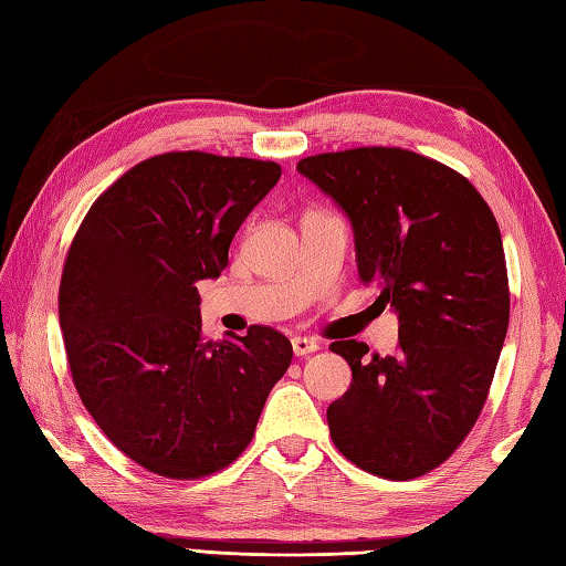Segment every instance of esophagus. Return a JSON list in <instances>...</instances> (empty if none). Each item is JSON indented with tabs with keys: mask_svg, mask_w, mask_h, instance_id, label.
I'll return each instance as SVG.
<instances>
[{
	"mask_svg": "<svg viewBox=\"0 0 566 566\" xmlns=\"http://www.w3.org/2000/svg\"><path fill=\"white\" fill-rule=\"evenodd\" d=\"M319 349V344L310 337H295L293 339V352L295 356H307V354H315Z\"/></svg>",
	"mask_w": 566,
	"mask_h": 566,
	"instance_id": "esophagus-1",
	"label": "esophagus"
}]
</instances>
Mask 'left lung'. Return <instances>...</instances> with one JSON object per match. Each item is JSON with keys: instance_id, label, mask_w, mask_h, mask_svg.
<instances>
[{"instance_id": "obj_1", "label": "left lung", "mask_w": 566, "mask_h": 566, "mask_svg": "<svg viewBox=\"0 0 566 566\" xmlns=\"http://www.w3.org/2000/svg\"><path fill=\"white\" fill-rule=\"evenodd\" d=\"M297 170L349 217L359 279L398 315L396 354L332 344L352 366L327 408L332 440L368 474H428L474 428L509 332L501 229L464 176L406 148L307 156Z\"/></svg>"}]
</instances>
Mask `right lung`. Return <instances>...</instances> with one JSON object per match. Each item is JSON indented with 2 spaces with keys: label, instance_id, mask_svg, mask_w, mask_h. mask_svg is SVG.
Here are the masks:
<instances>
[{
  "label": "right lung",
  "instance_id": "add662e5",
  "mask_svg": "<svg viewBox=\"0 0 566 566\" xmlns=\"http://www.w3.org/2000/svg\"><path fill=\"white\" fill-rule=\"evenodd\" d=\"M279 178L273 160L154 156L99 195L67 251L57 313L80 400L158 476L232 464L291 366V342L271 327L207 342L195 287L227 269L237 229Z\"/></svg>",
  "mask_w": 566,
  "mask_h": 566
}]
</instances>
